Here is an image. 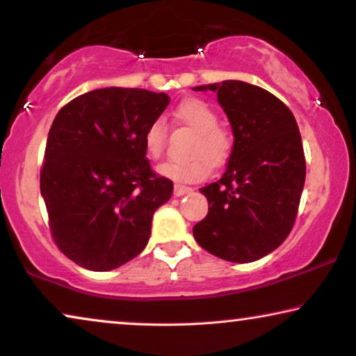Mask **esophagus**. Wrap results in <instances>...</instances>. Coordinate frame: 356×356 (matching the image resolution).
I'll return each instance as SVG.
<instances>
[{
	"instance_id": "esophagus-1",
	"label": "esophagus",
	"mask_w": 356,
	"mask_h": 356,
	"mask_svg": "<svg viewBox=\"0 0 356 356\" xmlns=\"http://www.w3.org/2000/svg\"><path fill=\"white\" fill-rule=\"evenodd\" d=\"M191 191H193V188L184 186V184H179V183H175V188H173V195L175 196L188 195V193H191Z\"/></svg>"
}]
</instances>
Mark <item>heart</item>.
I'll return each mask as SVG.
<instances>
[{
    "label": "heart",
    "instance_id": "b5f03b06",
    "mask_svg": "<svg viewBox=\"0 0 356 356\" xmlns=\"http://www.w3.org/2000/svg\"><path fill=\"white\" fill-rule=\"evenodd\" d=\"M178 124L196 132L189 147L193 156L184 161H167L160 165L159 172L177 181H202L211 172V165H220L227 160L232 149V138L227 129L219 126L218 111L206 101L189 98L179 103L173 111ZM144 147L152 159H160L167 149L168 126L165 119L156 118L144 131Z\"/></svg>",
    "mask_w": 356,
    "mask_h": 356
}]
</instances>
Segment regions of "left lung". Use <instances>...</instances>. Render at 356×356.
Returning a JSON list of instances; mask_svg holds the SVG:
<instances>
[{"label":"left lung","mask_w":356,"mask_h":356,"mask_svg":"<svg viewBox=\"0 0 356 356\" xmlns=\"http://www.w3.org/2000/svg\"><path fill=\"white\" fill-rule=\"evenodd\" d=\"M195 90L218 93L234 147L220 179L200 189L209 211L193 235L222 260H260L284 242L296 222L306 181L296 119L283 101L250 83L225 80Z\"/></svg>","instance_id":"8db88e82"}]
</instances>
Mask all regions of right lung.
<instances>
[{
    "label": "right lung",
    "mask_w": 356,
    "mask_h": 356,
    "mask_svg": "<svg viewBox=\"0 0 356 356\" xmlns=\"http://www.w3.org/2000/svg\"><path fill=\"white\" fill-rule=\"evenodd\" d=\"M168 103L165 93L111 86L76 96L55 116L40 193L55 245L83 268L114 270L149 242L173 181L152 170L142 137Z\"/></svg>",
    "instance_id": "right-lung-1"
}]
</instances>
